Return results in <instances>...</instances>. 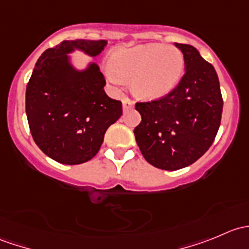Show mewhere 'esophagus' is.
<instances>
[{
	"mask_svg": "<svg viewBox=\"0 0 249 249\" xmlns=\"http://www.w3.org/2000/svg\"><path fill=\"white\" fill-rule=\"evenodd\" d=\"M134 106H135L134 101H132V100H130L129 97H125V99H123V109H124V112L131 109Z\"/></svg>",
	"mask_w": 249,
	"mask_h": 249,
	"instance_id": "obj_1",
	"label": "esophagus"
}]
</instances>
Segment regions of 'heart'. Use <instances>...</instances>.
Here are the masks:
<instances>
[{"label":"heart","instance_id":"heart-1","mask_svg":"<svg viewBox=\"0 0 249 249\" xmlns=\"http://www.w3.org/2000/svg\"><path fill=\"white\" fill-rule=\"evenodd\" d=\"M184 70V56L177 48L159 43L118 48L110 54L107 79L122 85L130 79L131 91L143 100H155L172 91Z\"/></svg>","mask_w":249,"mask_h":249}]
</instances>
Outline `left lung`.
Here are the masks:
<instances>
[{
	"label": "left lung",
	"mask_w": 249,
	"mask_h": 249,
	"mask_svg": "<svg viewBox=\"0 0 249 249\" xmlns=\"http://www.w3.org/2000/svg\"><path fill=\"white\" fill-rule=\"evenodd\" d=\"M175 44L184 56L182 79L164 97L135 105L142 117L134 130L141 153L150 165L167 171L189 166L207 152L223 112L214 67L196 48Z\"/></svg>",
	"instance_id": "8db88e82"
}]
</instances>
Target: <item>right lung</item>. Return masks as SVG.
I'll return each mask as SVG.
<instances>
[{"instance_id": "add662e5", "label": "right lung", "mask_w": 249, "mask_h": 249, "mask_svg": "<svg viewBox=\"0 0 249 249\" xmlns=\"http://www.w3.org/2000/svg\"><path fill=\"white\" fill-rule=\"evenodd\" d=\"M107 42L64 41L39 56L26 87V115L39 149L55 161L78 165L94 158L105 134L123 114L122 102L105 92L96 64L77 71L69 53L80 49L96 56Z\"/></svg>"}]
</instances>
